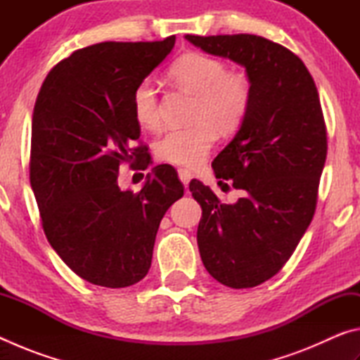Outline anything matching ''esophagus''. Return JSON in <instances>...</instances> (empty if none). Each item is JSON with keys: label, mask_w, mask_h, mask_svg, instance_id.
Here are the masks:
<instances>
[{"label": "esophagus", "mask_w": 360, "mask_h": 360, "mask_svg": "<svg viewBox=\"0 0 360 360\" xmlns=\"http://www.w3.org/2000/svg\"><path fill=\"white\" fill-rule=\"evenodd\" d=\"M178 174H179V179H181L182 184H184V186L187 187V184H188V182H191V179H192V173L188 172V169H186V168H179V169H178Z\"/></svg>", "instance_id": "esophagus-1"}]
</instances>
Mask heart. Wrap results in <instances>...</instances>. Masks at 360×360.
Segmentation results:
<instances>
[{
  "instance_id": "obj_1",
  "label": "heart",
  "mask_w": 360,
  "mask_h": 360,
  "mask_svg": "<svg viewBox=\"0 0 360 360\" xmlns=\"http://www.w3.org/2000/svg\"><path fill=\"white\" fill-rule=\"evenodd\" d=\"M168 76L186 92L197 95L193 122L187 129L169 130L154 144L160 162L181 167L202 163L216 143L217 133L230 136L241 129L251 109L252 85L241 71H229L224 60L202 52H187L174 60ZM133 117L143 129L160 124L157 90L150 79L136 84L131 94Z\"/></svg>"
}]
</instances>
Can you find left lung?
<instances>
[{"instance_id":"8db88e82","label":"left lung","mask_w":360,"mask_h":360,"mask_svg":"<svg viewBox=\"0 0 360 360\" xmlns=\"http://www.w3.org/2000/svg\"><path fill=\"white\" fill-rule=\"evenodd\" d=\"M186 39L245 66L252 85L245 124L212 162L216 178L246 195L225 205L197 179L188 188L203 211L197 241L206 270L229 288H255L281 270L314 216L327 157L319 94L302 60L262 36Z\"/></svg>"}]
</instances>
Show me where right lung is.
<instances>
[{
    "instance_id": "add662e5",
    "label": "right lung",
    "mask_w": 360,
    "mask_h": 360,
    "mask_svg": "<svg viewBox=\"0 0 360 360\" xmlns=\"http://www.w3.org/2000/svg\"><path fill=\"white\" fill-rule=\"evenodd\" d=\"M100 42L49 72L32 124L30 182L51 246L85 281L127 288L148 275L162 217L184 195L169 165L154 168L136 193L117 186L124 162L146 163L131 94L174 47Z\"/></svg>"
}]
</instances>
